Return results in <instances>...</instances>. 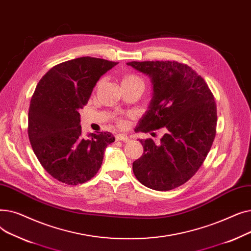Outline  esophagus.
Segmentation results:
<instances>
[{
    "instance_id": "1",
    "label": "esophagus",
    "mask_w": 251,
    "mask_h": 251,
    "mask_svg": "<svg viewBox=\"0 0 251 251\" xmlns=\"http://www.w3.org/2000/svg\"><path fill=\"white\" fill-rule=\"evenodd\" d=\"M115 138L118 141H124V142L129 140V138L126 135H124V134H117V135H115Z\"/></svg>"
}]
</instances>
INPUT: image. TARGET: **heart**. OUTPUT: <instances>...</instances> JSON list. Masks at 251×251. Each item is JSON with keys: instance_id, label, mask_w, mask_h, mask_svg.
Masks as SVG:
<instances>
[{"instance_id": "1", "label": "heart", "mask_w": 251, "mask_h": 251, "mask_svg": "<svg viewBox=\"0 0 251 251\" xmlns=\"http://www.w3.org/2000/svg\"><path fill=\"white\" fill-rule=\"evenodd\" d=\"M122 84H132V85H139L143 88V81L142 79L134 74H126L122 78ZM126 121L123 120V119H119L118 120V125L120 127H125L126 126Z\"/></svg>"}]
</instances>
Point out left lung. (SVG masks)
Returning <instances> with one entry per match:
<instances>
[{"instance_id":"1","label":"left lung","mask_w":251,"mask_h":251,"mask_svg":"<svg viewBox=\"0 0 251 251\" xmlns=\"http://www.w3.org/2000/svg\"><path fill=\"white\" fill-rule=\"evenodd\" d=\"M149 75L153 94L149 110L135 129L151 133L163 129L161 143L139 140L143 153L133 162L137 180L153 190L168 191L186 183L199 171L212 148L217 128V104L204 79L176 61L129 62Z\"/></svg>"}]
</instances>
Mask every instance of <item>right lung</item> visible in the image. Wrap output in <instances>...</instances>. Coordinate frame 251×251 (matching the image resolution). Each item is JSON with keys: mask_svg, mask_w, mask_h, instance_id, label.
Returning <instances> with one entry per match:
<instances>
[{"mask_svg": "<svg viewBox=\"0 0 251 251\" xmlns=\"http://www.w3.org/2000/svg\"><path fill=\"white\" fill-rule=\"evenodd\" d=\"M117 62L82 57L54 66L39 80L30 100L28 137L37 160L58 181L77 185L100 170L110 132L81 135L80 114L99 79Z\"/></svg>", "mask_w": 251, "mask_h": 251, "instance_id": "obj_1", "label": "right lung"}]
</instances>
